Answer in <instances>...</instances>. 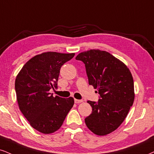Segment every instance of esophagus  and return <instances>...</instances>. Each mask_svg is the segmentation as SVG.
I'll return each instance as SVG.
<instances>
[{"label": "esophagus", "instance_id": "obj_1", "mask_svg": "<svg viewBox=\"0 0 154 154\" xmlns=\"http://www.w3.org/2000/svg\"><path fill=\"white\" fill-rule=\"evenodd\" d=\"M74 101H75V103H79L83 102V100H79V99H74Z\"/></svg>", "mask_w": 154, "mask_h": 154}]
</instances>
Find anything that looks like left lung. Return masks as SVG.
I'll return each mask as SVG.
<instances>
[{
  "mask_svg": "<svg viewBox=\"0 0 154 154\" xmlns=\"http://www.w3.org/2000/svg\"><path fill=\"white\" fill-rule=\"evenodd\" d=\"M75 59L85 64L89 85L97 89L98 102L88 100L92 113L85 119L94 134L105 136L117 129L134 100V79L127 66L106 51L90 50Z\"/></svg>",
  "mask_w": 154,
  "mask_h": 154,
  "instance_id": "1",
  "label": "left lung"
}]
</instances>
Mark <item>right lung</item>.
Instances as JSON below:
<instances>
[{
    "label": "right lung",
    "instance_id": "right-lung-1",
    "mask_svg": "<svg viewBox=\"0 0 154 154\" xmlns=\"http://www.w3.org/2000/svg\"><path fill=\"white\" fill-rule=\"evenodd\" d=\"M75 54L46 52L37 55L23 66L15 81L20 111L31 126L45 134L60 128L74 104L73 98L53 96L58 88L60 70Z\"/></svg>",
    "mask_w": 154,
    "mask_h": 154
}]
</instances>
